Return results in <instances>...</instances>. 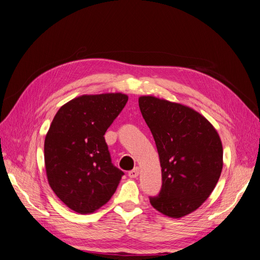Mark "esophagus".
I'll list each match as a JSON object with an SVG mask.
<instances>
[{
    "label": "esophagus",
    "instance_id": "34e87169",
    "mask_svg": "<svg viewBox=\"0 0 260 260\" xmlns=\"http://www.w3.org/2000/svg\"><path fill=\"white\" fill-rule=\"evenodd\" d=\"M139 174H140V168L135 167V168H133L132 170L129 171L128 175H129L130 178H137L139 176Z\"/></svg>",
    "mask_w": 260,
    "mask_h": 260
}]
</instances>
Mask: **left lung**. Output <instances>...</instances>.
I'll return each mask as SVG.
<instances>
[{
  "mask_svg": "<svg viewBox=\"0 0 260 260\" xmlns=\"http://www.w3.org/2000/svg\"><path fill=\"white\" fill-rule=\"evenodd\" d=\"M139 106L156 145L162 188L150 197L165 216L181 218L212 193L223 167V148L214 126L193 109L154 96H141Z\"/></svg>",
  "mask_w": 260,
  "mask_h": 260,
  "instance_id": "left-lung-1",
  "label": "left lung"
}]
</instances>
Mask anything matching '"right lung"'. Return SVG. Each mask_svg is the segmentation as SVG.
Wrapping results in <instances>:
<instances>
[{
  "mask_svg": "<svg viewBox=\"0 0 260 260\" xmlns=\"http://www.w3.org/2000/svg\"><path fill=\"white\" fill-rule=\"evenodd\" d=\"M128 102L121 93L82 95L61 107L44 141L49 186L74 212L91 214L115 192L123 172L111 162L105 133Z\"/></svg>",
  "mask_w": 260,
  "mask_h": 260,
  "instance_id": "right-lung-1",
  "label": "right lung"
}]
</instances>
